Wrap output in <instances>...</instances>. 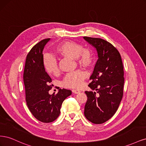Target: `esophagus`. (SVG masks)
Wrapping results in <instances>:
<instances>
[{"label": "esophagus", "mask_w": 146, "mask_h": 146, "mask_svg": "<svg viewBox=\"0 0 146 146\" xmlns=\"http://www.w3.org/2000/svg\"><path fill=\"white\" fill-rule=\"evenodd\" d=\"M72 91L73 93H74V94H78L81 92L80 90H72Z\"/></svg>", "instance_id": "1"}]
</instances>
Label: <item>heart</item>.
<instances>
[{
  "label": "heart",
  "mask_w": 146,
  "mask_h": 146,
  "mask_svg": "<svg viewBox=\"0 0 146 146\" xmlns=\"http://www.w3.org/2000/svg\"><path fill=\"white\" fill-rule=\"evenodd\" d=\"M56 52L62 57L76 58L77 62L84 66H90L93 61L92 51L88 48H83L80 44L72 41L61 42L56 48ZM42 66L45 71L49 75H56L59 73V68L56 60L51 55H45L42 58ZM87 77L86 72L77 70L66 75L63 82L65 88H78L83 85V82Z\"/></svg>",
  "instance_id": "b5f03b06"
}]
</instances>
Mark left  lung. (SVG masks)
Wrapping results in <instances>:
<instances>
[{
  "mask_svg": "<svg viewBox=\"0 0 146 146\" xmlns=\"http://www.w3.org/2000/svg\"><path fill=\"white\" fill-rule=\"evenodd\" d=\"M84 39L96 48L98 60L89 86L96 92L85 91L88 100L84 114L88 121L100 124L111 118L122 99L124 83L123 67L119 51L111 43L98 38L84 36Z\"/></svg>",
  "mask_w": 146,
  "mask_h": 146,
  "instance_id": "1",
  "label": "left lung"
}]
</instances>
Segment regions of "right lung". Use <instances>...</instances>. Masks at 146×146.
Returning <instances> with one entry per match:
<instances>
[{"label":"right lung","instance_id":"obj_1","mask_svg":"<svg viewBox=\"0 0 146 146\" xmlns=\"http://www.w3.org/2000/svg\"><path fill=\"white\" fill-rule=\"evenodd\" d=\"M50 39H43L32 48L26 58L23 76L28 108L35 118L44 123L57 119L63 101L72 94L66 89H60L56 94L48 93L52 78L43 68L42 51Z\"/></svg>","mask_w":146,"mask_h":146}]
</instances>
